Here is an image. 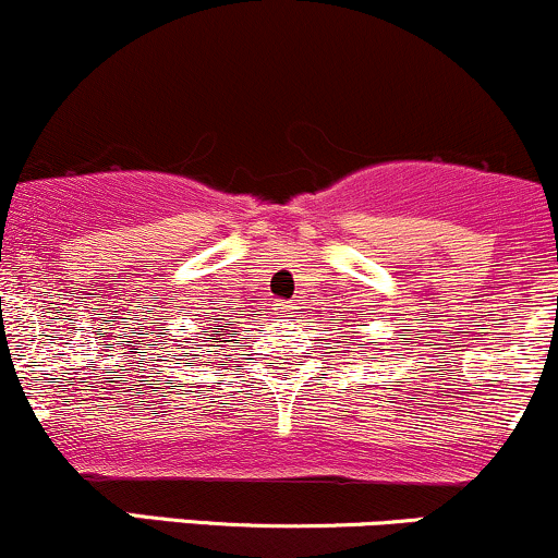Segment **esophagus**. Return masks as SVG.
Masks as SVG:
<instances>
[{
	"label": "esophagus",
	"mask_w": 558,
	"mask_h": 558,
	"mask_svg": "<svg viewBox=\"0 0 558 558\" xmlns=\"http://www.w3.org/2000/svg\"><path fill=\"white\" fill-rule=\"evenodd\" d=\"M275 310H278L280 315H283V317H293V312H296V307H293L291 302H280V304H275Z\"/></svg>",
	"instance_id": "1"
}]
</instances>
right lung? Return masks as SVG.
I'll use <instances>...</instances> for the list:
<instances>
[{"label":"right lung","instance_id":"right-lung-1","mask_svg":"<svg viewBox=\"0 0 558 558\" xmlns=\"http://www.w3.org/2000/svg\"><path fill=\"white\" fill-rule=\"evenodd\" d=\"M222 341H232L238 344V320L235 315H228V312H214V315L206 320V326H201V333L195 339H190V347L185 349V357L198 360L201 354H190L187 349H198L204 347H222Z\"/></svg>","mask_w":558,"mask_h":558}]
</instances>
